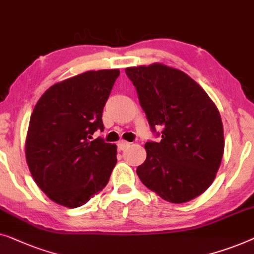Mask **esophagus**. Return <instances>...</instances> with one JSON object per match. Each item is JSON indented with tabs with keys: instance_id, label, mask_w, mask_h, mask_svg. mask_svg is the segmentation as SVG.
Here are the masks:
<instances>
[{
	"instance_id": "34e87169",
	"label": "esophagus",
	"mask_w": 254,
	"mask_h": 254,
	"mask_svg": "<svg viewBox=\"0 0 254 254\" xmlns=\"http://www.w3.org/2000/svg\"><path fill=\"white\" fill-rule=\"evenodd\" d=\"M128 146H130V142H127L126 140H121L119 141V144H117V147H119L120 151H124V149L127 148Z\"/></svg>"
}]
</instances>
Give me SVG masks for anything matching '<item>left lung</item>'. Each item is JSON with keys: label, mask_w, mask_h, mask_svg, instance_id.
<instances>
[{"label": "left lung", "mask_w": 254, "mask_h": 254, "mask_svg": "<svg viewBox=\"0 0 254 254\" xmlns=\"http://www.w3.org/2000/svg\"><path fill=\"white\" fill-rule=\"evenodd\" d=\"M152 130L161 140L145 144L137 168L142 184L162 199L183 203L197 198L215 180L224 152L219 109L203 88L183 71L153 63L127 67Z\"/></svg>", "instance_id": "left-lung-1"}]
</instances>
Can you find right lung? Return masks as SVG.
<instances>
[{
	"instance_id": "add662e5",
	"label": "right lung",
	"mask_w": 254,
	"mask_h": 254,
	"mask_svg": "<svg viewBox=\"0 0 254 254\" xmlns=\"http://www.w3.org/2000/svg\"><path fill=\"white\" fill-rule=\"evenodd\" d=\"M119 69L86 71L48 88L31 115L25 155L39 188L61 206L76 208L102 191L117 162V146L92 134Z\"/></svg>"
}]
</instances>
